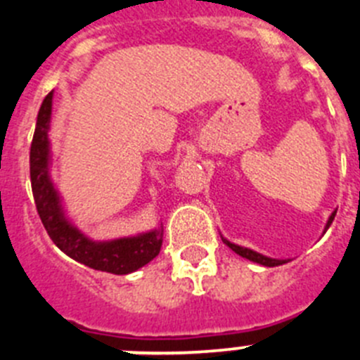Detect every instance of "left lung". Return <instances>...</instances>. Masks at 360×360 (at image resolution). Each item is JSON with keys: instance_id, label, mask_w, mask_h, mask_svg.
Instances as JSON below:
<instances>
[{"instance_id": "left-lung-1", "label": "left lung", "mask_w": 360, "mask_h": 360, "mask_svg": "<svg viewBox=\"0 0 360 360\" xmlns=\"http://www.w3.org/2000/svg\"><path fill=\"white\" fill-rule=\"evenodd\" d=\"M335 212L337 211H333L332 216H330L328 224H326V229L332 225L333 218H335ZM224 243L227 245L229 249H232L236 254H240L241 257H247V259H250V262H254V263H259V265L278 266V265H283V263H287V259H272V257H266V256H263V254H257V252H254V250H250V249H245V247L234 245V243H231V241H227V240H224Z\"/></svg>"}]
</instances>
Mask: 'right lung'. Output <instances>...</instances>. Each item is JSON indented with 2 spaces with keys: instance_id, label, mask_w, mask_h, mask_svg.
<instances>
[{
  "instance_id": "obj_1",
  "label": "right lung",
  "mask_w": 360,
  "mask_h": 360,
  "mask_svg": "<svg viewBox=\"0 0 360 360\" xmlns=\"http://www.w3.org/2000/svg\"><path fill=\"white\" fill-rule=\"evenodd\" d=\"M52 91L44 97L37 113L36 131L30 144V182L37 214L53 243L75 262L111 274H129L157 257L162 247V229L135 238L95 243L66 221L59 196L49 176V126Z\"/></svg>"
}]
</instances>
